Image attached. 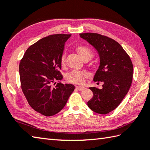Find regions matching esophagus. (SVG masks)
<instances>
[{"label": "esophagus", "instance_id": "obj_1", "mask_svg": "<svg viewBox=\"0 0 150 150\" xmlns=\"http://www.w3.org/2000/svg\"><path fill=\"white\" fill-rule=\"evenodd\" d=\"M76 89L78 90V91H83V90L85 89L84 87H78V86H76Z\"/></svg>", "mask_w": 150, "mask_h": 150}]
</instances>
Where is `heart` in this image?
Returning <instances> with one entry per match:
<instances>
[{
	"mask_svg": "<svg viewBox=\"0 0 150 150\" xmlns=\"http://www.w3.org/2000/svg\"><path fill=\"white\" fill-rule=\"evenodd\" d=\"M76 50L77 53L80 56L81 58L84 61H87L90 60L93 57V52L89 47L85 46H79L76 47ZM61 66L64 67L65 66V57L64 55H62L60 60ZM87 73L84 72L76 71L74 70L69 73H68L66 76V79L68 82L73 84L81 85L84 83L85 78L87 76Z\"/></svg>",
	"mask_w": 150,
	"mask_h": 150,
	"instance_id": "b5f03b06",
	"label": "heart"
}]
</instances>
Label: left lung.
<instances>
[{
  "instance_id": "8db88e82",
  "label": "left lung",
  "mask_w": 150,
  "mask_h": 150,
  "mask_svg": "<svg viewBox=\"0 0 150 150\" xmlns=\"http://www.w3.org/2000/svg\"><path fill=\"white\" fill-rule=\"evenodd\" d=\"M80 36L97 51L100 65L93 81L103 82V88L89 87L93 97L87 106L93 112L106 114L120 105L132 81L133 66L130 57L115 40L100 34L81 33Z\"/></svg>"
}]
</instances>
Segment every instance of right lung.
Here are the masks:
<instances>
[{
    "mask_svg": "<svg viewBox=\"0 0 150 150\" xmlns=\"http://www.w3.org/2000/svg\"><path fill=\"white\" fill-rule=\"evenodd\" d=\"M70 36L57 34L40 39L26 50L19 64L22 91L29 105L45 116L60 112L75 89L61 82L52 87L63 79L60 60Z\"/></svg>",
    "mask_w": 150,
    "mask_h": 150,
    "instance_id": "add662e5",
    "label": "right lung"
}]
</instances>
